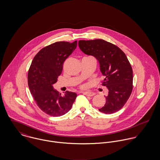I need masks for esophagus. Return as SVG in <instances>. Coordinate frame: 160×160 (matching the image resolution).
<instances>
[{
  "label": "esophagus",
  "mask_w": 160,
  "mask_h": 160,
  "mask_svg": "<svg viewBox=\"0 0 160 160\" xmlns=\"http://www.w3.org/2000/svg\"><path fill=\"white\" fill-rule=\"evenodd\" d=\"M83 94L85 95H87V96H93L95 93L93 92L87 91V92H83Z\"/></svg>",
  "instance_id": "esophagus-1"
}]
</instances>
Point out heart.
<instances>
[{"mask_svg":"<svg viewBox=\"0 0 160 160\" xmlns=\"http://www.w3.org/2000/svg\"><path fill=\"white\" fill-rule=\"evenodd\" d=\"M85 87H86L85 85H82V86H81V88H85Z\"/></svg>","mask_w":160,"mask_h":160,"instance_id":"b5f03b06","label":"heart"}]
</instances>
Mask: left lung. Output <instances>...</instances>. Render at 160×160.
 Listing matches in <instances>:
<instances>
[{"label": "left lung", "instance_id": "obj_1", "mask_svg": "<svg viewBox=\"0 0 160 160\" xmlns=\"http://www.w3.org/2000/svg\"><path fill=\"white\" fill-rule=\"evenodd\" d=\"M80 49L98 61L105 77L102 85L108 89L106 103L98 110L105 114L119 111L129 99L133 88V72L125 53L116 46L103 39L80 40Z\"/></svg>", "mask_w": 160, "mask_h": 160}]
</instances>
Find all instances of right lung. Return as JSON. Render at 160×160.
Here are the masks:
<instances>
[{"label":"right lung","instance_id":"add662e5","mask_svg":"<svg viewBox=\"0 0 160 160\" xmlns=\"http://www.w3.org/2000/svg\"><path fill=\"white\" fill-rule=\"evenodd\" d=\"M77 46V41H60L42 48L34 57L28 74V86L39 108L46 114L60 116L71 110L77 94L66 91L62 95L53 89L65 60Z\"/></svg>","mask_w":160,"mask_h":160}]
</instances>
